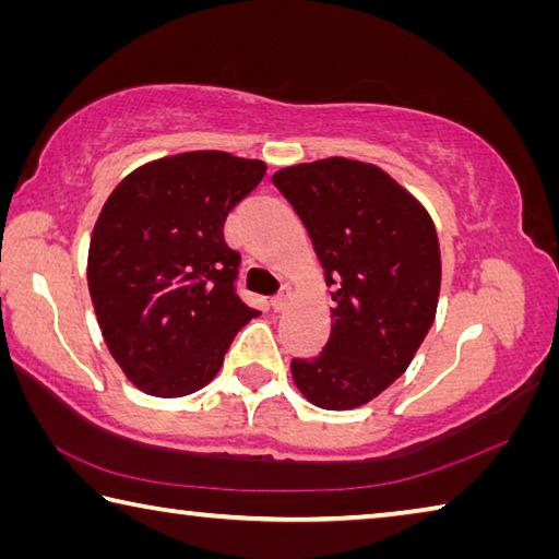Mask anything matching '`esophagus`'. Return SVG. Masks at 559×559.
<instances>
[{
	"label": "esophagus",
	"instance_id": "1",
	"mask_svg": "<svg viewBox=\"0 0 559 559\" xmlns=\"http://www.w3.org/2000/svg\"><path fill=\"white\" fill-rule=\"evenodd\" d=\"M288 302H290V288H283L278 296L271 298V308L276 310V312H283V310L288 308Z\"/></svg>",
	"mask_w": 559,
	"mask_h": 559
}]
</instances>
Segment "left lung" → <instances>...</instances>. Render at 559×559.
I'll use <instances>...</instances> for the list:
<instances>
[{
  "label": "left lung",
  "instance_id": "left-lung-1",
  "mask_svg": "<svg viewBox=\"0 0 559 559\" xmlns=\"http://www.w3.org/2000/svg\"><path fill=\"white\" fill-rule=\"evenodd\" d=\"M276 188L306 225L332 293L320 357L293 359L324 411L377 399L411 367L438 312L442 261L430 212L383 168L342 156L281 168Z\"/></svg>",
  "mask_w": 559,
  "mask_h": 559
}]
</instances>
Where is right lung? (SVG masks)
I'll return each instance as SVG.
<instances>
[{"label":"right lung","instance_id":"obj_1","mask_svg":"<svg viewBox=\"0 0 559 559\" xmlns=\"http://www.w3.org/2000/svg\"><path fill=\"white\" fill-rule=\"evenodd\" d=\"M263 176L257 158L186 151L111 190L90 239L87 288L107 349L139 391H200L259 314L237 296L239 253L222 229Z\"/></svg>","mask_w":559,"mask_h":559}]
</instances>
